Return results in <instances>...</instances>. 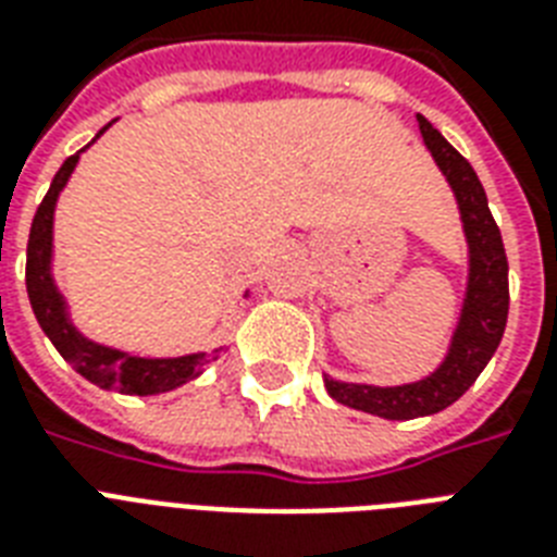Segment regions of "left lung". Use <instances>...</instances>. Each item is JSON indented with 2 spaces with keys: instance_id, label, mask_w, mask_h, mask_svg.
<instances>
[{
  "instance_id": "1",
  "label": "left lung",
  "mask_w": 557,
  "mask_h": 557,
  "mask_svg": "<svg viewBox=\"0 0 557 557\" xmlns=\"http://www.w3.org/2000/svg\"><path fill=\"white\" fill-rule=\"evenodd\" d=\"M416 121H419L424 147L457 199L462 234H466L468 283L457 326H454L440 367L410 384L379 387V384H356V381L323 375V387L338 405L364 410L381 419H393V422L433 416L454 405L492 361L503 341L506 318H509V262H506L500 227L488 210L483 185L474 168L442 138L440 129H433L428 117L416 115Z\"/></svg>"
}]
</instances>
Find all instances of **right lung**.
<instances>
[{"mask_svg":"<svg viewBox=\"0 0 557 557\" xmlns=\"http://www.w3.org/2000/svg\"><path fill=\"white\" fill-rule=\"evenodd\" d=\"M107 124L83 150H77L72 159L63 161V168L57 170L54 182L48 187L46 199L39 201L34 222H30L28 236V260H25V286H28L30 309L37 314V323L54 344L57 352L65 358V364H72L74 372H81L83 379L98 384L103 389H121L126 396H159L170 389L182 387L187 381L199 379L205 367L213 361L210 352H190V356L173 358H144L133 356L126 349L109 347L100 341H91L77 330L72 321V309L63 297L54 280V210L60 201V193L69 185L74 168L81 164V156L107 133ZM243 297H251V288Z\"/></svg>","mask_w":557,"mask_h":557,"instance_id":"add662e5","label":"right lung"}]
</instances>
